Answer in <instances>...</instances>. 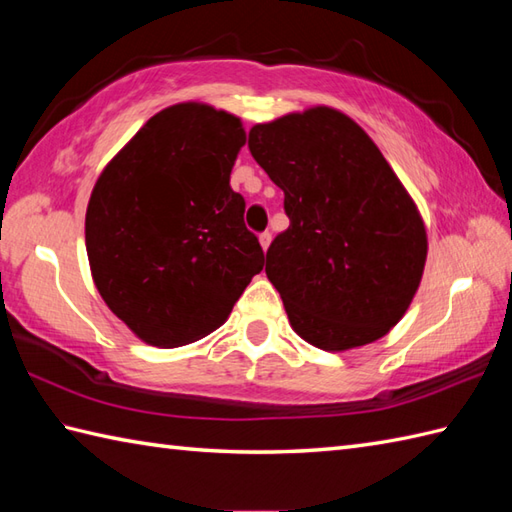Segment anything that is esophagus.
<instances>
[{"label": "esophagus", "instance_id": "1", "mask_svg": "<svg viewBox=\"0 0 512 512\" xmlns=\"http://www.w3.org/2000/svg\"><path fill=\"white\" fill-rule=\"evenodd\" d=\"M270 239H273V233H270V231H264L262 235H259V244H262L264 250L270 246Z\"/></svg>", "mask_w": 512, "mask_h": 512}]
</instances>
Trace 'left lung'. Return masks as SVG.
<instances>
[{"instance_id":"8db88e82","label":"left lung","mask_w":512,"mask_h":512,"mask_svg":"<svg viewBox=\"0 0 512 512\" xmlns=\"http://www.w3.org/2000/svg\"><path fill=\"white\" fill-rule=\"evenodd\" d=\"M248 149L284 191L290 226L266 250V275L292 328L330 352L385 336L416 295L427 233L372 138L314 107L255 125Z\"/></svg>"}]
</instances>
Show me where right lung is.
Segmentation results:
<instances>
[{
  "instance_id": "1",
  "label": "right lung",
  "mask_w": 512,
  "mask_h": 512,
  "mask_svg": "<svg viewBox=\"0 0 512 512\" xmlns=\"http://www.w3.org/2000/svg\"><path fill=\"white\" fill-rule=\"evenodd\" d=\"M239 118L182 103L149 118L101 173L85 215L94 284L140 339L178 347L228 319L264 268L231 169Z\"/></svg>"
}]
</instances>
